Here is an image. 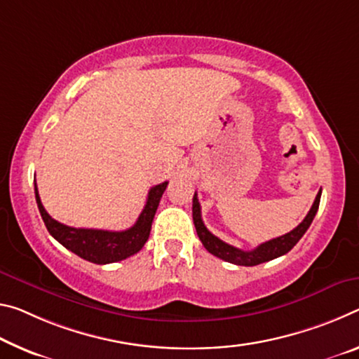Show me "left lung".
<instances>
[{
    "mask_svg": "<svg viewBox=\"0 0 359 359\" xmlns=\"http://www.w3.org/2000/svg\"><path fill=\"white\" fill-rule=\"evenodd\" d=\"M320 200H321V190L318 191V195L315 198V203H313L311 209L306 214V217L300 222V224L295 226L292 231L286 233L280 238H273V240L262 243L260 246H257L252 251H241L235 246H230V244L224 243L222 240H219L217 236H214L210 233L206 225L203 224L201 219V206L198 203V195L195 193L193 196V224H195V229L198 236L203 243V246L208 249V251L225 262H230V264L235 265H244V266H254L259 264H264V262L273 260L280 255L287 254L291 249L299 243L300 238L305 235V231L309 230V226L311 225L313 219L318 212V208H320Z\"/></svg>",
    "mask_w": 359,
    "mask_h": 359,
    "instance_id": "1",
    "label": "left lung"
}]
</instances>
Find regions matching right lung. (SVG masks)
I'll return each instance as SVG.
<instances>
[{
  "instance_id": "obj_1",
  "label": "right lung",
  "mask_w": 359,
  "mask_h": 359,
  "mask_svg": "<svg viewBox=\"0 0 359 359\" xmlns=\"http://www.w3.org/2000/svg\"><path fill=\"white\" fill-rule=\"evenodd\" d=\"M168 182L151 187L147 198L145 208L142 210L135 224L128 230L123 231H108V230H94V229H73L54 220L44 209L41 200H39L36 182H35V196L39 214L44 220L48 231L53 235L62 246L68 251L79 255L84 260L93 264L105 265L113 264L137 254L150 236L151 222L155 217L159 200H161Z\"/></svg>"
}]
</instances>
